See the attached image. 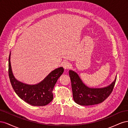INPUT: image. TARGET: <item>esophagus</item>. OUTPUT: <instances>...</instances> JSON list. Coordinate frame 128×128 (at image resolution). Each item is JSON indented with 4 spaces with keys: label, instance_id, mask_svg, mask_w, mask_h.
I'll return each mask as SVG.
<instances>
[{
    "label": "esophagus",
    "instance_id": "esophagus-1",
    "mask_svg": "<svg viewBox=\"0 0 128 128\" xmlns=\"http://www.w3.org/2000/svg\"><path fill=\"white\" fill-rule=\"evenodd\" d=\"M63 67L64 69H68L70 68V64L68 61H65L63 64Z\"/></svg>",
    "mask_w": 128,
    "mask_h": 128
}]
</instances>
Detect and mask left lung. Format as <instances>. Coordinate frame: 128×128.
<instances>
[{
  "instance_id": "left-lung-1",
  "label": "left lung",
  "mask_w": 128,
  "mask_h": 128,
  "mask_svg": "<svg viewBox=\"0 0 128 128\" xmlns=\"http://www.w3.org/2000/svg\"><path fill=\"white\" fill-rule=\"evenodd\" d=\"M70 76L73 99L77 104L89 106L102 103L113 91L116 78L110 86L102 88H91L83 83L78 75L72 70L69 72Z\"/></svg>"
}]
</instances>
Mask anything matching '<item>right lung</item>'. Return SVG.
<instances>
[{
    "label": "right lung",
    "mask_w": 128,
    "mask_h": 128,
    "mask_svg": "<svg viewBox=\"0 0 128 128\" xmlns=\"http://www.w3.org/2000/svg\"><path fill=\"white\" fill-rule=\"evenodd\" d=\"M10 53L8 59V75L10 82L14 91L22 100L33 106H43L51 102L53 99V90L57 80L62 74V67L52 71L39 84L30 85L17 80L14 77L11 69Z\"/></svg>",
    "instance_id": "obj_1"
}]
</instances>
